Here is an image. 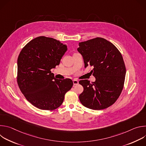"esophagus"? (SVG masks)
<instances>
[{"mask_svg": "<svg viewBox=\"0 0 146 146\" xmlns=\"http://www.w3.org/2000/svg\"><path fill=\"white\" fill-rule=\"evenodd\" d=\"M73 84L74 86H76V85H77L78 84V81L76 79H74L73 80Z\"/></svg>", "mask_w": 146, "mask_h": 146, "instance_id": "1", "label": "esophagus"}]
</instances>
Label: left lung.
Returning <instances> with one entry per match:
<instances>
[{
  "label": "left lung",
  "instance_id": "left-lung-1",
  "mask_svg": "<svg viewBox=\"0 0 146 146\" xmlns=\"http://www.w3.org/2000/svg\"><path fill=\"white\" fill-rule=\"evenodd\" d=\"M85 68L92 66L95 82L79 81L84 91L79 95L82 105L90 109H105L119 98L126 74L122 56L117 48L107 40L96 37L79 43Z\"/></svg>",
  "mask_w": 146,
  "mask_h": 146
}]
</instances>
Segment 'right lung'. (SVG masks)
<instances>
[{
    "label": "right lung",
    "instance_id": "right-lung-1",
    "mask_svg": "<svg viewBox=\"0 0 146 146\" xmlns=\"http://www.w3.org/2000/svg\"><path fill=\"white\" fill-rule=\"evenodd\" d=\"M67 46L51 37L39 36L30 41L17 59V83L25 98L41 110H53L64 102L73 82L58 80L51 69L59 65Z\"/></svg>",
    "mask_w": 146,
    "mask_h": 146
}]
</instances>
